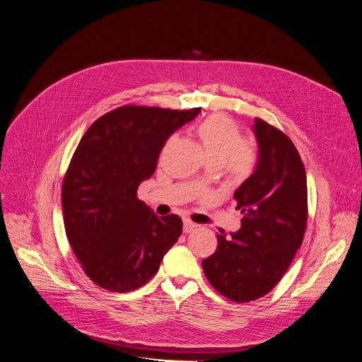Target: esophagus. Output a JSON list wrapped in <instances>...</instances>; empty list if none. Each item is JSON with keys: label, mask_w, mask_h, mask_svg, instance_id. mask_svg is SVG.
I'll return each mask as SVG.
<instances>
[{"label": "esophagus", "mask_w": 362, "mask_h": 362, "mask_svg": "<svg viewBox=\"0 0 362 362\" xmlns=\"http://www.w3.org/2000/svg\"><path fill=\"white\" fill-rule=\"evenodd\" d=\"M197 228V225L196 223H193L192 221H183V232L185 233H189V232H192V230H194Z\"/></svg>", "instance_id": "esophagus-1"}]
</instances>
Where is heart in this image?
Segmentation results:
<instances>
[{
    "mask_svg": "<svg viewBox=\"0 0 362 362\" xmlns=\"http://www.w3.org/2000/svg\"><path fill=\"white\" fill-rule=\"evenodd\" d=\"M197 136L211 165L225 169L236 177L246 176L255 166L256 153L243 137L238 124L225 115H212L197 126Z\"/></svg>",
    "mask_w": 362,
    "mask_h": 362,
    "instance_id": "1",
    "label": "heart"
}]
</instances>
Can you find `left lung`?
<instances>
[{
    "mask_svg": "<svg viewBox=\"0 0 362 362\" xmlns=\"http://www.w3.org/2000/svg\"><path fill=\"white\" fill-rule=\"evenodd\" d=\"M257 162L235 190L240 229L218 235V247L202 261L211 285L235 302L267 295L288 271L303 240L308 216L306 175L291 139L261 119L252 127Z\"/></svg>",
    "mask_w": 362,
    "mask_h": 362,
    "instance_id": "left-lung-1",
    "label": "left lung"
}]
</instances>
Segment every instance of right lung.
Segmentation results:
<instances>
[{"label": "right lung", "mask_w": 362, "mask_h": 362, "mask_svg": "<svg viewBox=\"0 0 362 362\" xmlns=\"http://www.w3.org/2000/svg\"><path fill=\"white\" fill-rule=\"evenodd\" d=\"M199 112L123 106L81 137L63 182L64 228L86 275L100 288L143 286L177 242L182 219L154 215L137 199V187L156 170L170 134Z\"/></svg>", "instance_id": "add662e5"}]
</instances>
